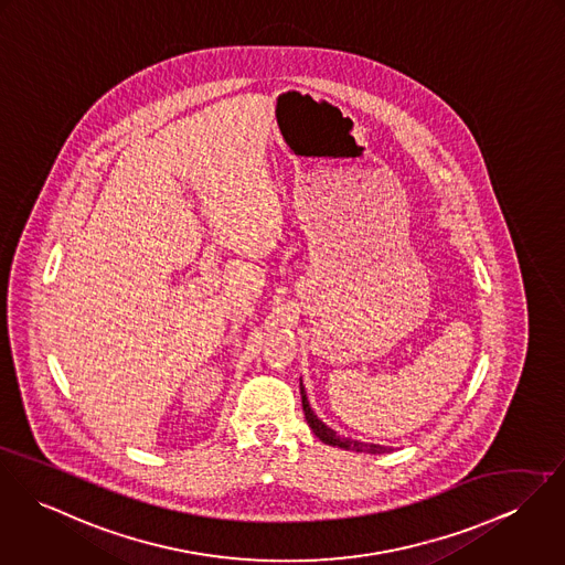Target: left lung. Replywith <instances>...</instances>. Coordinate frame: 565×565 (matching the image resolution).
Returning a JSON list of instances; mask_svg holds the SVG:
<instances>
[{"label":"left lung","mask_w":565,"mask_h":565,"mask_svg":"<svg viewBox=\"0 0 565 565\" xmlns=\"http://www.w3.org/2000/svg\"><path fill=\"white\" fill-rule=\"evenodd\" d=\"M301 403H303V412H306V420L310 425V429L313 431V436L329 444V446H338V448H344V450H355V452H369V455H383V452H390L392 448L387 446H381V444H369V441H360V439L347 438V436H340L338 431H333L331 427H327L316 414H313L312 405L308 401V392H306V385L301 381Z\"/></svg>","instance_id":"8db88e82"}]
</instances>
